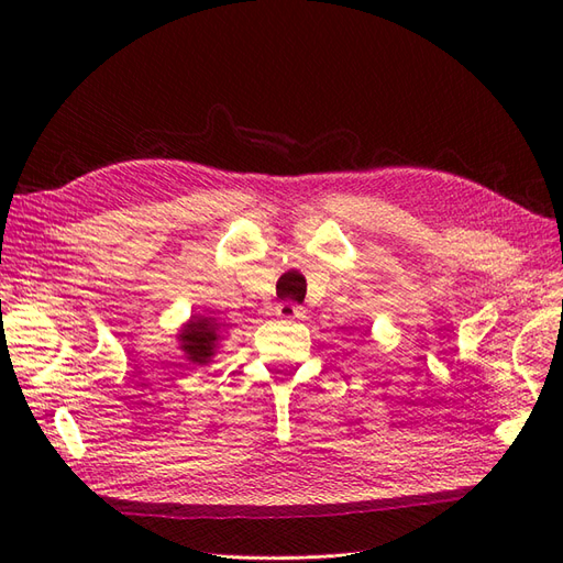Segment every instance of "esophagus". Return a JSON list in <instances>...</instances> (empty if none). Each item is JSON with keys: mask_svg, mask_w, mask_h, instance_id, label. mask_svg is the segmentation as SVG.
<instances>
[{"mask_svg": "<svg viewBox=\"0 0 563 563\" xmlns=\"http://www.w3.org/2000/svg\"><path fill=\"white\" fill-rule=\"evenodd\" d=\"M275 312H277V317H279L282 321L305 319V310L300 308V305H296V302H291V300H284V302H279Z\"/></svg>", "mask_w": 563, "mask_h": 563, "instance_id": "esophagus-1", "label": "esophagus"}]
</instances>
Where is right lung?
Returning a JSON list of instances; mask_svg holds the SVG:
<instances>
[{
	"label": "right lung",
	"instance_id": "obj_1",
	"mask_svg": "<svg viewBox=\"0 0 563 563\" xmlns=\"http://www.w3.org/2000/svg\"><path fill=\"white\" fill-rule=\"evenodd\" d=\"M178 340L187 362L199 364V366L209 364L220 340V323H216L213 317L195 314L178 333Z\"/></svg>",
	"mask_w": 563,
	"mask_h": 563
}]
</instances>
